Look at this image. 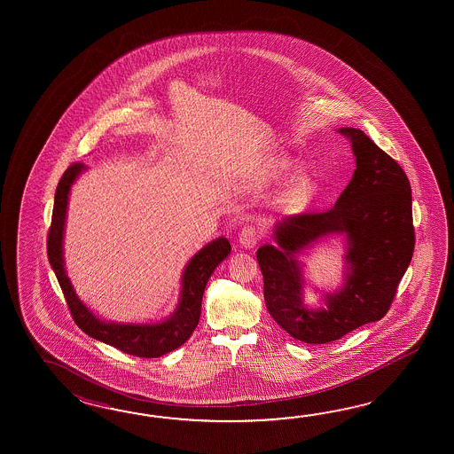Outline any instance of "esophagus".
Masks as SVG:
<instances>
[{"label":"esophagus","instance_id":"34e87169","mask_svg":"<svg viewBox=\"0 0 454 454\" xmlns=\"http://www.w3.org/2000/svg\"><path fill=\"white\" fill-rule=\"evenodd\" d=\"M260 240V235L254 229V225H245L239 233V243L243 248H253Z\"/></svg>","mask_w":454,"mask_h":454}]
</instances>
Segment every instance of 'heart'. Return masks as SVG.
Masks as SVG:
<instances>
[{"mask_svg":"<svg viewBox=\"0 0 454 454\" xmlns=\"http://www.w3.org/2000/svg\"><path fill=\"white\" fill-rule=\"evenodd\" d=\"M292 170V162L286 157H270L264 164L261 165L256 172V182L262 184V186H268L270 184H276L282 180L286 175L289 174ZM309 188V180L305 176H294L290 180L289 184H286V196L289 200H299L300 196H303L305 192Z\"/></svg>","mask_w":454,"mask_h":454,"instance_id":"obj_1","label":"heart"}]
</instances>
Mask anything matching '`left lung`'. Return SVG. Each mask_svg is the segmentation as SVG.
<instances>
[{"label": "left lung", "instance_id": "obj_1", "mask_svg": "<svg viewBox=\"0 0 454 454\" xmlns=\"http://www.w3.org/2000/svg\"><path fill=\"white\" fill-rule=\"evenodd\" d=\"M338 133L350 139L357 168L334 207L284 217L274 227L278 245L256 251L270 317L307 344L338 340L383 318L414 253L412 192L404 170L362 129ZM329 234L348 241L347 279L340 290L324 294L325 308L309 309L296 256Z\"/></svg>", "mask_w": 454, "mask_h": 454}]
</instances>
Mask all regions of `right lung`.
<instances>
[{
  "label": "right lung",
  "instance_id": "obj_1",
  "mask_svg": "<svg viewBox=\"0 0 454 454\" xmlns=\"http://www.w3.org/2000/svg\"><path fill=\"white\" fill-rule=\"evenodd\" d=\"M84 170V164L77 162L69 165L57 186L47 240L50 264L55 270V276L65 294L74 323L87 336L120 348L121 352L129 356L145 358L160 357L180 348L193 334L201 317V301L206 284L214 270L231 254V243L225 237H219L194 254L186 264L182 276V294L178 307L175 309L174 315H170L165 321L136 325L97 318L77 297L65 270L63 260V237L69 192L77 176Z\"/></svg>",
  "mask_w": 454,
  "mask_h": 454
}]
</instances>
